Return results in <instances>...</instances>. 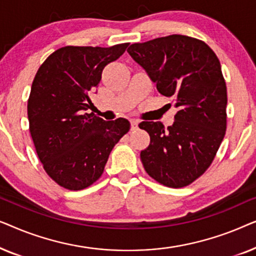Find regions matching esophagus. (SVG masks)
<instances>
[{"mask_svg": "<svg viewBox=\"0 0 256 256\" xmlns=\"http://www.w3.org/2000/svg\"><path fill=\"white\" fill-rule=\"evenodd\" d=\"M138 120H136V118H132V120H130V126H132V130L138 129Z\"/></svg>", "mask_w": 256, "mask_h": 256, "instance_id": "obj_1", "label": "esophagus"}]
</instances>
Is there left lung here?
I'll return each instance as SVG.
<instances>
[{"instance_id": "1", "label": "left lung", "mask_w": 256, "mask_h": 256, "mask_svg": "<svg viewBox=\"0 0 256 256\" xmlns=\"http://www.w3.org/2000/svg\"><path fill=\"white\" fill-rule=\"evenodd\" d=\"M127 51L178 108L166 129L160 122L138 124L150 136L141 152L144 170L166 186H188L211 166L226 132L227 88L219 59L205 42L183 34L132 44Z\"/></svg>"}]
</instances>
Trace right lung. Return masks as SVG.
Returning <instances> with one entry per match:
<instances>
[{
  "label": "right lung",
  "instance_id": "add662e5",
  "mask_svg": "<svg viewBox=\"0 0 256 256\" xmlns=\"http://www.w3.org/2000/svg\"><path fill=\"white\" fill-rule=\"evenodd\" d=\"M128 45L60 48L34 76L29 130L45 172L59 186L78 191L99 180L114 146L130 129L127 118L104 121L85 112L93 106L90 94L99 86L104 66Z\"/></svg>",
  "mask_w": 256,
  "mask_h": 256
}]
</instances>
